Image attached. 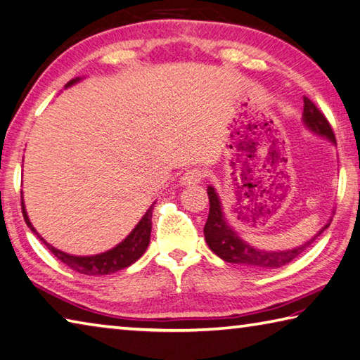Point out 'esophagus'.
<instances>
[{
  "instance_id": "1",
  "label": "esophagus",
  "mask_w": 360,
  "mask_h": 360,
  "mask_svg": "<svg viewBox=\"0 0 360 360\" xmlns=\"http://www.w3.org/2000/svg\"><path fill=\"white\" fill-rule=\"evenodd\" d=\"M205 177V174L200 169H188V171L181 175L180 183L183 186H188V185H198Z\"/></svg>"
}]
</instances>
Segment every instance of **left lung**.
I'll return each instance as SVG.
<instances>
[{
	"label": "left lung",
	"instance_id": "1",
	"mask_svg": "<svg viewBox=\"0 0 360 360\" xmlns=\"http://www.w3.org/2000/svg\"><path fill=\"white\" fill-rule=\"evenodd\" d=\"M302 124L310 133L328 139L332 142V144L337 146L334 131H332L328 119L324 117V114L318 110V108L311 103L307 97H304ZM207 193L210 199V212H208V219H207L205 227H203V235H205V241L208 244V248L212 249L213 252L224 262L243 264V266H248V268L274 269L290 263L301 252H304V250H306L310 244L329 227V224L332 221L329 219L326 224H324V227L318 230V232L311 236L309 241L302 243L293 249H285V250L257 249L254 246H250L248 241H244L241 236L236 233V230L230 226L226 214H224L222 202L218 191L210 185L207 188Z\"/></svg>",
	"mask_w": 360,
	"mask_h": 360
}]
</instances>
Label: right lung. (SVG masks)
I'll list each match as a JSON object with an SVG mask.
<instances>
[{"label": "right lung", "instance_id": "1", "mask_svg": "<svg viewBox=\"0 0 360 360\" xmlns=\"http://www.w3.org/2000/svg\"><path fill=\"white\" fill-rule=\"evenodd\" d=\"M81 79L83 78H79V77L70 79L69 83L65 84V89L73 84H77ZM22 210H23V218H25L26 226L31 229V232L34 235H37V238L42 241L45 246L49 248L51 252L56 255L64 264H67L69 268L78 271V273H81V274H86V276L112 274L119 269L128 268L130 264H133L134 262L141 259L142 254H144L148 248V243H150L153 203L150 205V208L147 210L146 214L142 216L141 221L136 224V226H134L131 232L127 235L125 240H122L112 249L105 250V252L96 254V255H72V254L64 252V250L53 248L50 243H46L42 236L37 233V230L34 229V226L28 218V213H26V207H25V200H23V193H22Z\"/></svg>", "mask_w": 360, "mask_h": 360}]
</instances>
